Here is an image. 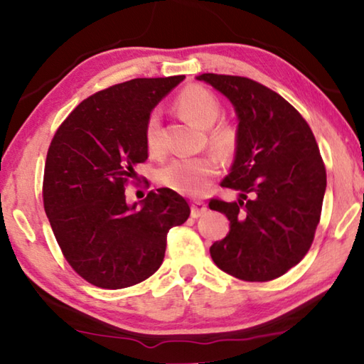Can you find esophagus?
Masks as SVG:
<instances>
[{
    "label": "esophagus",
    "instance_id": "esophagus-1",
    "mask_svg": "<svg viewBox=\"0 0 364 364\" xmlns=\"http://www.w3.org/2000/svg\"><path fill=\"white\" fill-rule=\"evenodd\" d=\"M206 210H208V206L205 201H192V218H200L206 213Z\"/></svg>",
    "mask_w": 364,
    "mask_h": 364
}]
</instances>
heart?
I'll return each instance as SVG.
<instances>
[{
  "label": "heart",
  "instance_id": "b5f03b06",
  "mask_svg": "<svg viewBox=\"0 0 364 364\" xmlns=\"http://www.w3.org/2000/svg\"><path fill=\"white\" fill-rule=\"evenodd\" d=\"M181 114L195 125L208 128L221 115V104L213 92L203 86H187L182 89L176 100ZM144 141L151 154H161L164 151L163 136L158 112L149 115ZM208 143L213 151L223 158H231L237 149V132L229 125H218L208 133ZM220 174V163L215 156L205 154L197 158H176L161 166L156 178L163 187L187 195H198L208 187V183Z\"/></svg>",
  "mask_w": 364,
  "mask_h": 364
}]
</instances>
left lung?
Masks as SVG:
<instances>
[{"mask_svg":"<svg viewBox=\"0 0 364 364\" xmlns=\"http://www.w3.org/2000/svg\"><path fill=\"white\" fill-rule=\"evenodd\" d=\"M237 114V149L221 187L237 201L210 200L229 232L210 247L223 272L244 282H270L298 265L321 221L327 174L314 133L288 100L242 76L203 73Z\"/></svg>","mask_w":364,"mask_h":364,"instance_id":"1","label":"left lung"}]
</instances>
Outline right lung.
Here are the masks:
<instances>
[{"mask_svg":"<svg viewBox=\"0 0 364 364\" xmlns=\"http://www.w3.org/2000/svg\"><path fill=\"white\" fill-rule=\"evenodd\" d=\"M136 77L82 100L58 127L43 172V208L65 259L87 283L120 289L141 283L164 260L167 232L190 216L171 188L128 205L125 187L148 159L154 105L183 80Z\"/></svg>","mask_w":364,"mask_h":364,"instance_id":"add662e5","label":"right lung"}]
</instances>
